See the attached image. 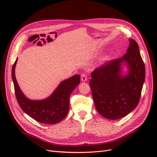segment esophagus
<instances>
[{
	"label": "esophagus",
	"instance_id": "34e87169",
	"mask_svg": "<svg viewBox=\"0 0 157 157\" xmlns=\"http://www.w3.org/2000/svg\"><path fill=\"white\" fill-rule=\"evenodd\" d=\"M87 80H88V78H87V75H86V74L82 73V74L81 75V80H82V82H86Z\"/></svg>",
	"mask_w": 157,
	"mask_h": 157
}]
</instances>
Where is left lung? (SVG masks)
<instances>
[{
  "label": "left lung",
  "instance_id": "1",
  "mask_svg": "<svg viewBox=\"0 0 157 157\" xmlns=\"http://www.w3.org/2000/svg\"><path fill=\"white\" fill-rule=\"evenodd\" d=\"M121 58L108 62L92 73L90 86L98 112L107 119L126 116L137 107L145 81V68L139 46L134 39ZM126 63L128 72L121 75V65Z\"/></svg>",
  "mask_w": 157,
  "mask_h": 157
}]
</instances>
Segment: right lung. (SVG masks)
I'll list each match as a JSON object with an SVG mask.
<instances>
[{"instance_id": "obj_1", "label": "right lung", "mask_w": 157, "mask_h": 157, "mask_svg": "<svg viewBox=\"0 0 157 157\" xmlns=\"http://www.w3.org/2000/svg\"><path fill=\"white\" fill-rule=\"evenodd\" d=\"M17 58L12 69L15 94L19 105L28 115L38 122L53 124L59 122L67 115L70 95L80 83L79 75H75L61 82L50 96L42 100H31L26 98L18 86L15 76Z\"/></svg>"}]
</instances>
